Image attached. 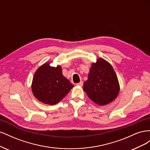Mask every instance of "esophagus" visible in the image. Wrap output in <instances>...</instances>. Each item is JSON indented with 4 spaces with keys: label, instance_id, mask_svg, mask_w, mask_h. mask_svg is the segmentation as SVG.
<instances>
[{
    "label": "esophagus",
    "instance_id": "esophagus-1",
    "mask_svg": "<svg viewBox=\"0 0 150 150\" xmlns=\"http://www.w3.org/2000/svg\"><path fill=\"white\" fill-rule=\"evenodd\" d=\"M76 85L79 86H83V81H81V82H79V83H77Z\"/></svg>",
    "mask_w": 150,
    "mask_h": 150
}]
</instances>
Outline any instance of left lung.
Wrapping results in <instances>:
<instances>
[{"mask_svg":"<svg viewBox=\"0 0 150 150\" xmlns=\"http://www.w3.org/2000/svg\"><path fill=\"white\" fill-rule=\"evenodd\" d=\"M83 89L88 97L98 105H106L117 97L120 86L111 65L102 58L98 59L91 67Z\"/></svg>","mask_w":150,"mask_h":150,"instance_id":"1","label":"left lung"}]
</instances>
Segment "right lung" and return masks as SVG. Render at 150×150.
I'll use <instances>...</instances> for the list:
<instances>
[{
    "mask_svg": "<svg viewBox=\"0 0 150 150\" xmlns=\"http://www.w3.org/2000/svg\"><path fill=\"white\" fill-rule=\"evenodd\" d=\"M74 87L62 75L61 67L45 63L36 71L32 84L34 96L43 103L54 105L64 98Z\"/></svg>",
    "mask_w": 150,
    "mask_h": 150,
    "instance_id": "1",
    "label": "right lung"
}]
</instances>
